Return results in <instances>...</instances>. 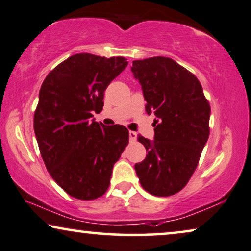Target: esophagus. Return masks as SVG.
Returning <instances> with one entry per match:
<instances>
[{"instance_id": "34e87169", "label": "esophagus", "mask_w": 251, "mask_h": 251, "mask_svg": "<svg viewBox=\"0 0 251 251\" xmlns=\"http://www.w3.org/2000/svg\"><path fill=\"white\" fill-rule=\"evenodd\" d=\"M129 140H131V141H135V140H136V132L129 131Z\"/></svg>"}]
</instances>
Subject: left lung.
<instances>
[{
  "label": "left lung",
  "instance_id": "1",
  "mask_svg": "<svg viewBox=\"0 0 251 251\" xmlns=\"http://www.w3.org/2000/svg\"><path fill=\"white\" fill-rule=\"evenodd\" d=\"M132 72L142 86L148 115L155 112V140H138L148 155L135 164L143 189L159 198L179 193L198 168L208 141L210 104L201 82L169 57L133 62Z\"/></svg>",
  "mask_w": 251,
  "mask_h": 251
}]
</instances>
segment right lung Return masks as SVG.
Segmentation results:
<instances>
[{
  "label": "right lung",
  "mask_w": 251,
  "mask_h": 251,
  "mask_svg": "<svg viewBox=\"0 0 251 251\" xmlns=\"http://www.w3.org/2000/svg\"><path fill=\"white\" fill-rule=\"evenodd\" d=\"M125 57L75 53L48 73L34 112V132L51 178L72 198L91 201L109 188L112 168L128 145L123 125L92 120Z\"/></svg>",
  "instance_id": "obj_1"
}]
</instances>
